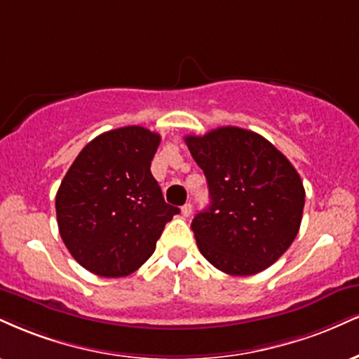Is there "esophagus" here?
<instances>
[{
  "label": "esophagus",
  "instance_id": "34e87169",
  "mask_svg": "<svg viewBox=\"0 0 359 359\" xmlns=\"http://www.w3.org/2000/svg\"><path fill=\"white\" fill-rule=\"evenodd\" d=\"M191 214H192V204L191 202H187V204L182 205V215L184 217H189Z\"/></svg>",
  "mask_w": 359,
  "mask_h": 359
}]
</instances>
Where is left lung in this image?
I'll return each instance as SVG.
<instances>
[{
    "label": "left lung",
    "instance_id": "1",
    "mask_svg": "<svg viewBox=\"0 0 359 359\" xmlns=\"http://www.w3.org/2000/svg\"><path fill=\"white\" fill-rule=\"evenodd\" d=\"M185 144L210 196L191 226L202 256L231 276L267 269L299 232L306 194L296 168L269 140L239 127L187 135Z\"/></svg>",
    "mask_w": 359,
    "mask_h": 359
}]
</instances>
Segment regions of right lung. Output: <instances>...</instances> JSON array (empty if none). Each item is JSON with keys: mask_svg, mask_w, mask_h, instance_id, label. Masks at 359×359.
Returning <instances> with one entry per match:
<instances>
[{"mask_svg": "<svg viewBox=\"0 0 359 359\" xmlns=\"http://www.w3.org/2000/svg\"><path fill=\"white\" fill-rule=\"evenodd\" d=\"M161 135L130 125L95 137L56 192V221L70 254L102 278L132 274L180 212L167 204L150 163Z\"/></svg>", "mask_w": 359, "mask_h": 359, "instance_id": "right-lung-1", "label": "right lung"}]
</instances>
